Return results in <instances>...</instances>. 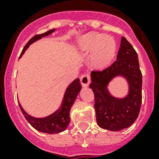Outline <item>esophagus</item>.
<instances>
[{"mask_svg":"<svg viewBox=\"0 0 159 159\" xmlns=\"http://www.w3.org/2000/svg\"><path fill=\"white\" fill-rule=\"evenodd\" d=\"M90 82H91V77H90V75L88 73L82 75V77H81V83H82V87H88L90 84Z\"/></svg>","mask_w":159,"mask_h":159,"instance_id":"1","label":"esophagus"}]
</instances>
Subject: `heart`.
<instances>
[{
  "mask_svg": "<svg viewBox=\"0 0 159 159\" xmlns=\"http://www.w3.org/2000/svg\"><path fill=\"white\" fill-rule=\"evenodd\" d=\"M76 48L80 53H92L91 62L92 66L102 68L108 66L114 59L117 44L112 37L92 32L81 36L77 39Z\"/></svg>",
  "mask_w": 159,
  "mask_h": 159,
  "instance_id": "1",
  "label": "heart"
}]
</instances>
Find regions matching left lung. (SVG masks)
I'll return each mask as SVG.
<instances>
[{"instance_id": "1", "label": "left lung", "mask_w": 159, "mask_h": 159, "mask_svg": "<svg viewBox=\"0 0 159 159\" xmlns=\"http://www.w3.org/2000/svg\"><path fill=\"white\" fill-rule=\"evenodd\" d=\"M128 84L125 97H114L108 87L116 77ZM90 88L95 96L97 122L102 129L119 131L131 126L138 118L142 102V73L138 54L125 37L121 38L116 61L102 72L92 71Z\"/></svg>"}]
</instances>
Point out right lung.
<instances>
[{"instance_id": "obj_1", "label": "right lung", "mask_w": 159, "mask_h": 159, "mask_svg": "<svg viewBox=\"0 0 159 159\" xmlns=\"http://www.w3.org/2000/svg\"><path fill=\"white\" fill-rule=\"evenodd\" d=\"M55 30H56L55 29H53L51 30L47 31L45 33L34 36L33 38L26 43V45L25 46V48L22 50L20 57L28 49L30 44L34 43L36 41L39 40L40 39L43 38V37H46V36L53 34ZM81 89H82V86L80 83V79L76 78L67 87L63 98H62V103L58 107V109L57 111H55L53 113H52L49 116H45V117H41V118L34 117V116L29 115L24 110L20 103H19V106H20V108L21 111H22V113L27 120V121L35 129L46 134H58L60 132L64 131L69 125L70 111H71L72 105L74 103L75 100L77 98V95L80 92Z\"/></svg>"}]
</instances>
